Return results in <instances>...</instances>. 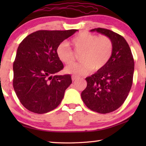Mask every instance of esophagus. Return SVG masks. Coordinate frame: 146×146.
Masks as SVG:
<instances>
[{
    "label": "esophagus",
    "mask_w": 146,
    "mask_h": 146,
    "mask_svg": "<svg viewBox=\"0 0 146 146\" xmlns=\"http://www.w3.org/2000/svg\"><path fill=\"white\" fill-rule=\"evenodd\" d=\"M78 78V76H72V81H74L76 80Z\"/></svg>",
    "instance_id": "obj_1"
}]
</instances>
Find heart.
<instances>
[{
	"instance_id": "heart-1",
	"label": "heart",
	"mask_w": 146,
	"mask_h": 146,
	"mask_svg": "<svg viewBox=\"0 0 146 146\" xmlns=\"http://www.w3.org/2000/svg\"><path fill=\"white\" fill-rule=\"evenodd\" d=\"M70 44L76 52H81V62L71 64L66 67L67 73L84 75L90 71H98L105 66L113 52V43L108 36L88 32H80L71 39ZM56 54L62 62L70 64L74 60V53L68 43L62 42L58 46Z\"/></svg>"
}]
</instances>
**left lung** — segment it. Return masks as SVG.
<instances>
[{
  "label": "left lung",
  "instance_id": "8db88e82",
  "mask_svg": "<svg viewBox=\"0 0 146 146\" xmlns=\"http://www.w3.org/2000/svg\"><path fill=\"white\" fill-rule=\"evenodd\" d=\"M90 31L108 36L112 41L113 52L104 67L86 78L87 86L81 97L91 110L107 113L119 108L127 98L132 86L134 60L122 36L102 28Z\"/></svg>",
  "mask_w": 146,
  "mask_h": 146
}]
</instances>
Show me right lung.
Here are the masks:
<instances>
[{"label": "right lung", "instance_id": "right-lung-1", "mask_svg": "<svg viewBox=\"0 0 146 146\" xmlns=\"http://www.w3.org/2000/svg\"><path fill=\"white\" fill-rule=\"evenodd\" d=\"M77 31H38L19 44L13 63V88L28 110L44 113L61 103L72 78L56 74L64 68L56 48Z\"/></svg>", "mask_w": 146, "mask_h": 146}]
</instances>
